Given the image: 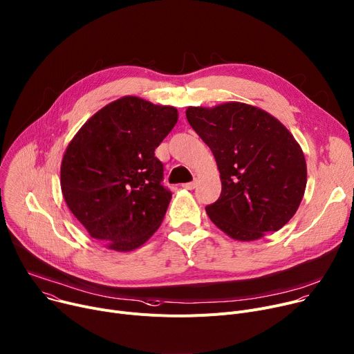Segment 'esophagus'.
Masks as SVG:
<instances>
[{
  "instance_id": "esophagus-1",
  "label": "esophagus",
  "mask_w": 354,
  "mask_h": 354,
  "mask_svg": "<svg viewBox=\"0 0 354 354\" xmlns=\"http://www.w3.org/2000/svg\"><path fill=\"white\" fill-rule=\"evenodd\" d=\"M181 187H183V188H185V189H194V188H196V181H192V183H184V184H181Z\"/></svg>"
}]
</instances>
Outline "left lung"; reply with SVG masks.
Segmentation results:
<instances>
[{
    "label": "left lung",
    "mask_w": 354,
    "mask_h": 354,
    "mask_svg": "<svg viewBox=\"0 0 354 354\" xmlns=\"http://www.w3.org/2000/svg\"><path fill=\"white\" fill-rule=\"evenodd\" d=\"M185 116L220 171L221 196L205 207L209 220L241 242L288 224L308 181L305 154L293 134L270 113L242 102L188 106Z\"/></svg>",
    "instance_id": "obj_1"
}]
</instances>
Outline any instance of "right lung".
I'll return each mask as SVG.
<instances>
[{"label": "right lung", "instance_id": "1", "mask_svg": "<svg viewBox=\"0 0 354 354\" xmlns=\"http://www.w3.org/2000/svg\"><path fill=\"white\" fill-rule=\"evenodd\" d=\"M178 120L174 106L123 96L77 130L61 162L66 205L106 248L142 247L165 218L171 193L154 150Z\"/></svg>", "mask_w": 354, "mask_h": 354}]
</instances>
